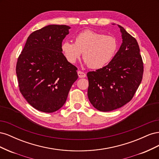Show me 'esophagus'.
Listing matches in <instances>:
<instances>
[{
  "mask_svg": "<svg viewBox=\"0 0 159 159\" xmlns=\"http://www.w3.org/2000/svg\"><path fill=\"white\" fill-rule=\"evenodd\" d=\"M78 74L79 78H85V77H86V74L84 73V72L81 71H78Z\"/></svg>",
  "mask_w": 159,
  "mask_h": 159,
  "instance_id": "34e87169",
  "label": "esophagus"
}]
</instances>
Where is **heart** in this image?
Wrapping results in <instances>:
<instances>
[{"mask_svg": "<svg viewBox=\"0 0 159 159\" xmlns=\"http://www.w3.org/2000/svg\"><path fill=\"white\" fill-rule=\"evenodd\" d=\"M118 48L116 38L112 36L86 30L75 37V42L65 40L61 51L70 63L75 64L83 53L85 63L92 69L103 68L111 60Z\"/></svg>", "mask_w": 159, "mask_h": 159, "instance_id": "b5f03b06", "label": "heart"}]
</instances>
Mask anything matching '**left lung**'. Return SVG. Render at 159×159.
<instances>
[{"instance_id":"8db88e82","label":"left lung","mask_w":159,"mask_h":159,"mask_svg":"<svg viewBox=\"0 0 159 159\" xmlns=\"http://www.w3.org/2000/svg\"><path fill=\"white\" fill-rule=\"evenodd\" d=\"M118 26L123 39L119 50L107 66L87 74L89 100L100 111H111L129 102L143 79L138 43L124 28Z\"/></svg>"}]
</instances>
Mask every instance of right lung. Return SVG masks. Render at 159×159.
<instances>
[{"instance_id": "1", "label": "right lung", "mask_w": 159, "mask_h": 159, "mask_svg": "<svg viewBox=\"0 0 159 159\" xmlns=\"http://www.w3.org/2000/svg\"><path fill=\"white\" fill-rule=\"evenodd\" d=\"M69 29L66 25H51L33 32L18 58L19 89L27 102L40 111L60 109L78 78V68L61 52Z\"/></svg>"}]
</instances>
